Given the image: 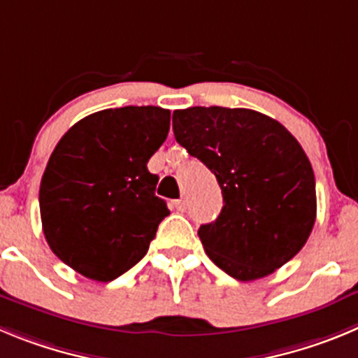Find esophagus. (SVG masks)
Returning <instances> with one entry per match:
<instances>
[{
    "label": "esophagus",
    "mask_w": 358,
    "mask_h": 358,
    "mask_svg": "<svg viewBox=\"0 0 358 358\" xmlns=\"http://www.w3.org/2000/svg\"><path fill=\"white\" fill-rule=\"evenodd\" d=\"M173 205H175V208H176V212H185L187 210V201L185 199H176L175 203H173Z\"/></svg>",
    "instance_id": "1"
}]
</instances>
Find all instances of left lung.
Segmentation results:
<instances>
[{
    "mask_svg": "<svg viewBox=\"0 0 358 358\" xmlns=\"http://www.w3.org/2000/svg\"><path fill=\"white\" fill-rule=\"evenodd\" d=\"M175 138L215 175L224 206L198 235L220 270L238 280L270 275L306 245L316 220V182L300 143L252 109L173 113Z\"/></svg>",
    "mask_w": 358,
    "mask_h": 358,
    "instance_id": "obj_1",
    "label": "left lung"
}]
</instances>
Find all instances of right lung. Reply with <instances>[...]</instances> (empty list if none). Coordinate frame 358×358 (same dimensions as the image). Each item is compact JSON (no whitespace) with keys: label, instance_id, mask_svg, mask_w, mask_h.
<instances>
[{"label":"right lung","instance_id":"add662e5","mask_svg":"<svg viewBox=\"0 0 358 358\" xmlns=\"http://www.w3.org/2000/svg\"><path fill=\"white\" fill-rule=\"evenodd\" d=\"M169 109H103L70 127L40 182V217L51 250L88 279L108 282L148 250L166 201L146 168L169 132Z\"/></svg>","mask_w":358,"mask_h":358}]
</instances>
